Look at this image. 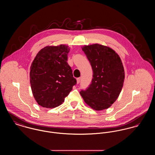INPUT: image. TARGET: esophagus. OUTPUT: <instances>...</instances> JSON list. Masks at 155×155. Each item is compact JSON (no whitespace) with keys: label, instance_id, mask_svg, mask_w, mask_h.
Returning a JSON list of instances; mask_svg holds the SVG:
<instances>
[{"label":"esophagus","instance_id":"34e87169","mask_svg":"<svg viewBox=\"0 0 155 155\" xmlns=\"http://www.w3.org/2000/svg\"><path fill=\"white\" fill-rule=\"evenodd\" d=\"M77 84H79L80 82H81V78H77Z\"/></svg>","mask_w":155,"mask_h":155}]
</instances>
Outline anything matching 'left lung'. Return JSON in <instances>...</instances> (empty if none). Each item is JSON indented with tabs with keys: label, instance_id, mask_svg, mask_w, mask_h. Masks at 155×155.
<instances>
[{
	"label": "left lung",
	"instance_id": "8db88e82",
	"mask_svg": "<svg viewBox=\"0 0 155 155\" xmlns=\"http://www.w3.org/2000/svg\"><path fill=\"white\" fill-rule=\"evenodd\" d=\"M82 48L94 74L92 83L80 94L93 110L107 109L118 98L123 86L125 73L121 60L112 48L99 44L84 45Z\"/></svg>",
	"mask_w": 155,
	"mask_h": 155
}]
</instances>
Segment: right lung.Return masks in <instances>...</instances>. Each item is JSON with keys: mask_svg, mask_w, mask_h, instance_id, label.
I'll return each mask as SVG.
<instances>
[{"mask_svg": "<svg viewBox=\"0 0 155 155\" xmlns=\"http://www.w3.org/2000/svg\"><path fill=\"white\" fill-rule=\"evenodd\" d=\"M70 48L66 45L46 46L37 53L30 68V84L38 105L47 108L60 105L76 84L68 64Z\"/></svg>", "mask_w": 155, "mask_h": 155, "instance_id": "add662e5", "label": "right lung"}]
</instances>
